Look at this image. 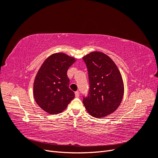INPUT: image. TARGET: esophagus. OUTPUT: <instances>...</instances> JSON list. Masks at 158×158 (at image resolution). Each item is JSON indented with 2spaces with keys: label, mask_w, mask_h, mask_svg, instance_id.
Segmentation results:
<instances>
[{
  "label": "esophagus",
  "mask_w": 158,
  "mask_h": 158,
  "mask_svg": "<svg viewBox=\"0 0 158 158\" xmlns=\"http://www.w3.org/2000/svg\"><path fill=\"white\" fill-rule=\"evenodd\" d=\"M75 96H76V98H79L80 94H79L78 92H75Z\"/></svg>",
  "instance_id": "34e87169"
}]
</instances>
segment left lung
Instances as JSON below:
<instances>
[{
	"label": "left lung",
	"mask_w": 158,
	"mask_h": 158,
	"mask_svg": "<svg viewBox=\"0 0 158 158\" xmlns=\"http://www.w3.org/2000/svg\"><path fill=\"white\" fill-rule=\"evenodd\" d=\"M88 72L89 89L83 97L87 111L94 117L103 118L120 106L124 84L117 65L107 55L94 51L83 57Z\"/></svg>",
	"instance_id": "obj_1"
}]
</instances>
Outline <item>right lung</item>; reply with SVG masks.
<instances>
[{
  "label": "right lung",
  "instance_id": "right-lung-1",
  "mask_svg": "<svg viewBox=\"0 0 158 158\" xmlns=\"http://www.w3.org/2000/svg\"><path fill=\"white\" fill-rule=\"evenodd\" d=\"M76 61L63 52L52 54L38 70L33 84V96L43 110L58 114L67 107L75 94L69 88L67 70Z\"/></svg>",
  "mask_w": 158,
  "mask_h": 158
}]
</instances>
